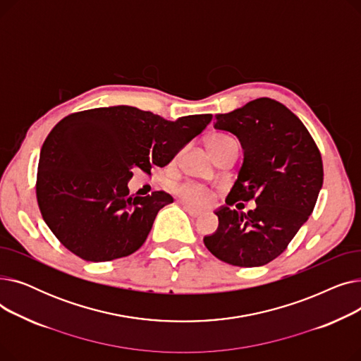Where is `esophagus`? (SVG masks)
<instances>
[{
	"instance_id": "esophagus-1",
	"label": "esophagus",
	"mask_w": 361,
	"mask_h": 361,
	"mask_svg": "<svg viewBox=\"0 0 361 361\" xmlns=\"http://www.w3.org/2000/svg\"><path fill=\"white\" fill-rule=\"evenodd\" d=\"M183 207H184L185 212H187L188 215H190V216H195V218L203 214V211H202V209H197V207H193V206L187 204V203H183Z\"/></svg>"
}]
</instances>
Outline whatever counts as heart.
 <instances>
[{
    "label": "heart",
    "mask_w": 361,
    "mask_h": 361,
    "mask_svg": "<svg viewBox=\"0 0 361 361\" xmlns=\"http://www.w3.org/2000/svg\"><path fill=\"white\" fill-rule=\"evenodd\" d=\"M231 140L233 139L222 135H214L209 137V140H207V146H209L211 152L214 154L216 149H219L221 146H224L225 143H228ZM177 195L183 202L190 203V204H206L212 199V193L209 188H206L204 185H200L196 183H185L178 185Z\"/></svg>",
    "instance_id": "b5f03b06"
}]
</instances>
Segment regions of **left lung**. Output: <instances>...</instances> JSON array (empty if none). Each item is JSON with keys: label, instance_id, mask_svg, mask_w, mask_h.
Segmentation results:
<instances>
[{"label": "left lung", "instance_id": "obj_1", "mask_svg": "<svg viewBox=\"0 0 361 361\" xmlns=\"http://www.w3.org/2000/svg\"><path fill=\"white\" fill-rule=\"evenodd\" d=\"M215 118V128L238 137L244 161L226 206L215 212L218 230L203 243L233 267H263L288 247L314 209L324 184L320 152L295 114L271 98L255 99ZM249 200L257 202L249 213L228 207Z\"/></svg>", "mask_w": 361, "mask_h": 361}]
</instances>
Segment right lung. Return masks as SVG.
I'll list each match as a JSON object with an SVG mask.
<instances>
[{
  "label": "right lung",
  "instance_id": "1",
  "mask_svg": "<svg viewBox=\"0 0 361 361\" xmlns=\"http://www.w3.org/2000/svg\"><path fill=\"white\" fill-rule=\"evenodd\" d=\"M211 121V114L168 121L127 105L70 114L51 130L37 164L36 199L49 230L86 262L139 250L174 199L162 190L130 195L133 169L165 166Z\"/></svg>",
  "mask_w": 361,
  "mask_h": 361
}]
</instances>
